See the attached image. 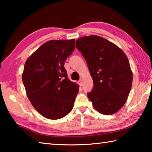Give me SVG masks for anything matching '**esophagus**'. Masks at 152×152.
Returning a JSON list of instances; mask_svg holds the SVG:
<instances>
[{
  "instance_id": "1",
  "label": "esophagus",
  "mask_w": 152,
  "mask_h": 152,
  "mask_svg": "<svg viewBox=\"0 0 152 152\" xmlns=\"http://www.w3.org/2000/svg\"><path fill=\"white\" fill-rule=\"evenodd\" d=\"M78 84L80 86H82V80H80L78 82Z\"/></svg>"
}]
</instances>
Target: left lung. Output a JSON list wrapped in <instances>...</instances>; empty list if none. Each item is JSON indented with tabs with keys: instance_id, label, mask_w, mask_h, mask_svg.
I'll return each instance as SVG.
<instances>
[{
	"instance_id": "obj_1",
	"label": "left lung",
	"mask_w": 152,
	"mask_h": 152,
	"mask_svg": "<svg viewBox=\"0 0 152 152\" xmlns=\"http://www.w3.org/2000/svg\"><path fill=\"white\" fill-rule=\"evenodd\" d=\"M76 46L85 58L93 80V88L87 95L94 108L106 115L117 113L125 103L132 86V72L125 53L94 35L79 38Z\"/></svg>"
}]
</instances>
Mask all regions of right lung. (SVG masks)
<instances>
[{
  "label": "right lung",
  "instance_id": "add662e5",
  "mask_svg": "<svg viewBox=\"0 0 152 152\" xmlns=\"http://www.w3.org/2000/svg\"><path fill=\"white\" fill-rule=\"evenodd\" d=\"M74 49V39L48 41L25 64L22 79L28 99L48 119H61L74 107L78 85L68 79L64 65Z\"/></svg>",
  "mask_w": 152,
  "mask_h": 152
}]
</instances>
